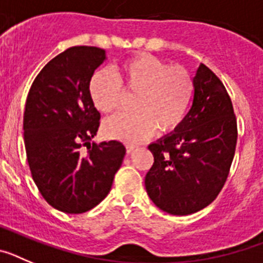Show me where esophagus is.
Masks as SVG:
<instances>
[{
  "label": "esophagus",
  "mask_w": 263,
  "mask_h": 263,
  "mask_svg": "<svg viewBox=\"0 0 263 263\" xmlns=\"http://www.w3.org/2000/svg\"><path fill=\"white\" fill-rule=\"evenodd\" d=\"M125 147H126V152L129 153V154H130V153L133 152L134 148L137 147V146H136V145H133V143H126V145H125Z\"/></svg>",
  "instance_id": "34e87169"
}]
</instances>
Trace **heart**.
<instances>
[{"label":"heart","mask_w":263,"mask_h":263,"mask_svg":"<svg viewBox=\"0 0 263 263\" xmlns=\"http://www.w3.org/2000/svg\"><path fill=\"white\" fill-rule=\"evenodd\" d=\"M118 77L108 69H99L89 80L90 99L103 113H113L124 106L125 90L136 93V110L104 122L106 136L139 142L157 127L160 133H171L182 125L195 95V79L185 67L139 53L121 63Z\"/></svg>","instance_id":"b5f03b06"}]
</instances>
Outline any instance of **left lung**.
<instances>
[{"label": "left lung", "mask_w": 263, "mask_h": 263, "mask_svg": "<svg viewBox=\"0 0 263 263\" xmlns=\"http://www.w3.org/2000/svg\"><path fill=\"white\" fill-rule=\"evenodd\" d=\"M194 79V101L182 125L148 146L154 163L146 174V191L158 208L176 216L203 210L218 196L238 136L222 81L204 64Z\"/></svg>", "instance_id": "left-lung-1"}]
</instances>
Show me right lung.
<instances>
[{
	"label": "right lung",
	"instance_id": "right-lung-1",
	"mask_svg": "<svg viewBox=\"0 0 263 263\" xmlns=\"http://www.w3.org/2000/svg\"><path fill=\"white\" fill-rule=\"evenodd\" d=\"M104 60L103 48H67L42 68L27 95L23 138L31 176L43 199L64 213L101 203L126 153L118 141L89 143L101 117L89 80Z\"/></svg>",
	"mask_w": 263,
	"mask_h": 263
}]
</instances>
